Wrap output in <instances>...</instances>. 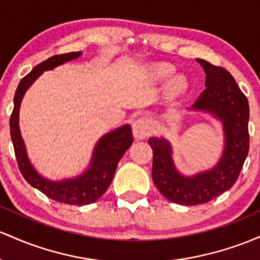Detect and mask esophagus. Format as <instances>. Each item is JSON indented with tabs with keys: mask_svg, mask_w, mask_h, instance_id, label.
Listing matches in <instances>:
<instances>
[{
	"mask_svg": "<svg viewBox=\"0 0 260 260\" xmlns=\"http://www.w3.org/2000/svg\"><path fill=\"white\" fill-rule=\"evenodd\" d=\"M153 131V125L147 118H139L133 122V133L136 139H145L151 135Z\"/></svg>",
	"mask_w": 260,
	"mask_h": 260,
	"instance_id": "1",
	"label": "esophagus"
}]
</instances>
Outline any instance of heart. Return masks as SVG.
Segmentation results:
<instances>
[{
	"mask_svg": "<svg viewBox=\"0 0 260 260\" xmlns=\"http://www.w3.org/2000/svg\"><path fill=\"white\" fill-rule=\"evenodd\" d=\"M174 67L167 63H157L150 67V76L154 82H163L171 77ZM189 88V81L184 75H176L169 78L165 87V98L168 102H174L182 97Z\"/></svg>",
	"mask_w": 260,
	"mask_h": 260,
	"instance_id": "obj_1",
	"label": "heart"
}]
</instances>
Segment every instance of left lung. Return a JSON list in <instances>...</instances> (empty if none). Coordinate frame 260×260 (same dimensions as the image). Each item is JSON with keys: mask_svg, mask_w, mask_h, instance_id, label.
Returning <instances> with one entry per match:
<instances>
[{"mask_svg": "<svg viewBox=\"0 0 260 260\" xmlns=\"http://www.w3.org/2000/svg\"><path fill=\"white\" fill-rule=\"evenodd\" d=\"M205 72L204 92L189 112L211 115L222 125L223 148L211 168L185 176L177 168L173 148L165 138H150L153 151L152 179L163 197L180 205L205 204L235 184L249 151V106L231 74L222 67L198 59Z\"/></svg>", "mask_w": 260, "mask_h": 260, "instance_id": "obj_1", "label": "left lung"}]
</instances>
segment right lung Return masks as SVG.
Returning a JSON list of instances; mask_svg holds the SVG:
<instances>
[{
	"label": "right lung",
	"mask_w": 260,
	"mask_h": 260,
	"mask_svg": "<svg viewBox=\"0 0 260 260\" xmlns=\"http://www.w3.org/2000/svg\"><path fill=\"white\" fill-rule=\"evenodd\" d=\"M81 55L82 51L49 57L46 61H43L34 67L25 77H23L14 94V108L10 121L14 153L19 171L24 179L33 188H37L52 200L80 206L95 203L109 188L116 166L134 141L131 126L129 124H124L102 136L93 148L88 167L82 173L60 180H52L40 174L29 159L27 147L19 129V109L25 92L39 78V76H42L43 72L51 71L55 67L78 59Z\"/></svg>",
	"instance_id": "right-lung-1"
}]
</instances>
